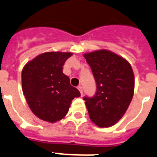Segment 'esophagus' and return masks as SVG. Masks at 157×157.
Wrapping results in <instances>:
<instances>
[{
  "instance_id": "1",
  "label": "esophagus",
  "mask_w": 157,
  "mask_h": 157,
  "mask_svg": "<svg viewBox=\"0 0 157 157\" xmlns=\"http://www.w3.org/2000/svg\"><path fill=\"white\" fill-rule=\"evenodd\" d=\"M77 88H78V90H79V91H80V95H83V89H82V87H81V86H78V87H77Z\"/></svg>"
}]
</instances>
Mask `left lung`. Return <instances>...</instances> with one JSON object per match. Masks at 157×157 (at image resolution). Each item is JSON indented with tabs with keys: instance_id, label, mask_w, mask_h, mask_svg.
<instances>
[{
	"instance_id": "1",
	"label": "left lung",
	"mask_w": 157,
	"mask_h": 157,
	"mask_svg": "<svg viewBox=\"0 0 157 157\" xmlns=\"http://www.w3.org/2000/svg\"><path fill=\"white\" fill-rule=\"evenodd\" d=\"M96 83L93 97H84L90 119L99 127H110L119 121L131 102L134 75L128 61L107 50L83 55Z\"/></svg>"
}]
</instances>
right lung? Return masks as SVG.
Instances as JSON below:
<instances>
[{
	"label": "right lung",
	"mask_w": 157,
	"mask_h": 157,
	"mask_svg": "<svg viewBox=\"0 0 157 157\" xmlns=\"http://www.w3.org/2000/svg\"><path fill=\"white\" fill-rule=\"evenodd\" d=\"M70 52H46L35 57L22 70V89L30 109L46 122L62 119L71 102L80 92L73 87L62 72Z\"/></svg>",
	"instance_id": "obj_1"
}]
</instances>
